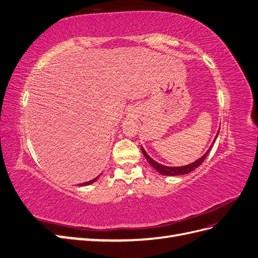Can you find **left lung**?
Listing matches in <instances>:
<instances>
[{
    "instance_id": "obj_1",
    "label": "left lung",
    "mask_w": 258,
    "mask_h": 258,
    "mask_svg": "<svg viewBox=\"0 0 258 258\" xmlns=\"http://www.w3.org/2000/svg\"><path fill=\"white\" fill-rule=\"evenodd\" d=\"M217 135H218V132H217ZM217 135H216L215 139L217 138ZM215 139H214V141H215ZM213 143H214V142H213ZM211 148H212V145H211V147L209 148L208 152H207L204 156H202L201 158H199L198 160H196L195 162L190 163V165H187V166H184V167H167V166H162V165H160V163H158V162H156L155 160H153V159L150 157V156H148V155L146 154V152L143 150V147H142V153H143V155L145 156V158H146V160L148 161V163H150V165H151L153 168H155L156 170H157L160 174H162V175H182V174L189 173L190 171H194L195 169L198 168V167L201 165V163L205 161V159L207 158V156H208V154L210 153Z\"/></svg>"
}]
</instances>
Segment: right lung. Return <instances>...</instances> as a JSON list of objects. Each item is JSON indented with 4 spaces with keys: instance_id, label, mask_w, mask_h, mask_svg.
I'll list each match as a JSON object with an SVG mask.
<instances>
[{
    "instance_id": "1",
    "label": "right lung",
    "mask_w": 258,
    "mask_h": 258,
    "mask_svg": "<svg viewBox=\"0 0 258 258\" xmlns=\"http://www.w3.org/2000/svg\"><path fill=\"white\" fill-rule=\"evenodd\" d=\"M97 178H98V177H96V178H93V179H91V181H89V182H86V183H83L82 185H89V184H91V183H93V182H95Z\"/></svg>"
}]
</instances>
